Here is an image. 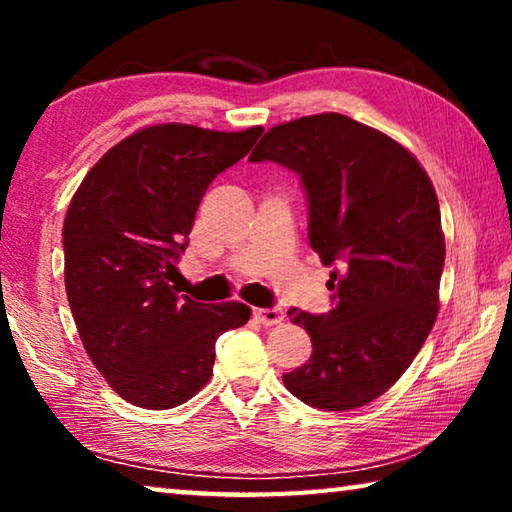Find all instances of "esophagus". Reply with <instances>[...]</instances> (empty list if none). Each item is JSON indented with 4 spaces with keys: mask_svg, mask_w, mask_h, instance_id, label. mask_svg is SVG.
I'll use <instances>...</instances> for the list:
<instances>
[{
    "mask_svg": "<svg viewBox=\"0 0 512 512\" xmlns=\"http://www.w3.org/2000/svg\"><path fill=\"white\" fill-rule=\"evenodd\" d=\"M253 316H255V320H259V323L268 327V325L282 323L284 311L280 307H264V309H255Z\"/></svg>",
    "mask_w": 512,
    "mask_h": 512,
    "instance_id": "34e87169",
    "label": "esophagus"
}]
</instances>
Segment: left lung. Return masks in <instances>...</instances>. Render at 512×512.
Masks as SVG:
<instances>
[{
  "label": "left lung",
  "mask_w": 512,
  "mask_h": 512,
  "mask_svg": "<svg viewBox=\"0 0 512 512\" xmlns=\"http://www.w3.org/2000/svg\"><path fill=\"white\" fill-rule=\"evenodd\" d=\"M248 160L298 173L309 244L334 266L332 311L289 309L314 352L284 386L314 409L366 406L404 375L438 316L445 235L427 171L393 137L339 112L273 126Z\"/></svg>",
  "instance_id": "obj_1"
}]
</instances>
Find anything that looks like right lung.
I'll return each mask as SVG.
<instances>
[{"label": "right lung", "instance_id": "right-lung-1", "mask_svg": "<svg viewBox=\"0 0 512 512\" xmlns=\"http://www.w3.org/2000/svg\"><path fill=\"white\" fill-rule=\"evenodd\" d=\"M262 131L146 126L76 189L63 223L67 300L85 352L126 402H187L212 377L216 339L248 323L244 302L203 305L171 282L205 189Z\"/></svg>", "mask_w": 512, "mask_h": 512}]
</instances>
